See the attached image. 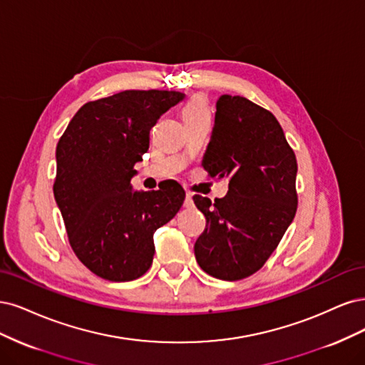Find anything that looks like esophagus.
I'll return each instance as SVG.
<instances>
[{"mask_svg": "<svg viewBox=\"0 0 365 365\" xmlns=\"http://www.w3.org/2000/svg\"><path fill=\"white\" fill-rule=\"evenodd\" d=\"M185 206H186V207H192V206H194V202H192V194L186 192V197H185Z\"/></svg>", "mask_w": 365, "mask_h": 365, "instance_id": "1", "label": "esophagus"}]
</instances>
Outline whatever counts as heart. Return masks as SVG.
<instances>
[{
    "label": "heart",
    "mask_w": 365,
    "mask_h": 365,
    "mask_svg": "<svg viewBox=\"0 0 365 365\" xmlns=\"http://www.w3.org/2000/svg\"><path fill=\"white\" fill-rule=\"evenodd\" d=\"M198 116H209L207 106L203 98H192L190 103L185 106L183 109V120H191L198 118Z\"/></svg>",
    "instance_id": "b5f03b06"
}]
</instances>
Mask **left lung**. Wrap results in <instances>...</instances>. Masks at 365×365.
I'll use <instances>...</instances> for the list:
<instances>
[{
  "instance_id": "1",
  "label": "left lung",
  "mask_w": 365,
  "mask_h": 365,
  "mask_svg": "<svg viewBox=\"0 0 365 365\" xmlns=\"http://www.w3.org/2000/svg\"><path fill=\"white\" fill-rule=\"evenodd\" d=\"M202 165L210 178H227L229 191L214 203L194 197L206 217L195 259L217 279L249 277L296 215V155L272 112L240 96H221Z\"/></svg>"
}]
</instances>
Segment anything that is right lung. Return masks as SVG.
Masks as SVG:
<instances>
[{"label": "right lung", "mask_w": 365, "mask_h": 365, "mask_svg": "<svg viewBox=\"0 0 365 365\" xmlns=\"http://www.w3.org/2000/svg\"><path fill=\"white\" fill-rule=\"evenodd\" d=\"M175 91H123L81 106L56 148V203L69 244L93 274L112 282L143 276L155 255L153 235L179 212L178 182L136 191L135 163L150 145V130L173 106Z\"/></svg>", "instance_id": "add662e5"}]
</instances>
